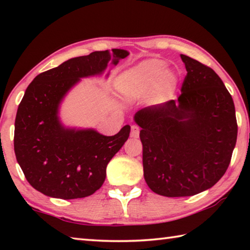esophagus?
Instances as JSON below:
<instances>
[{"mask_svg": "<svg viewBox=\"0 0 250 250\" xmlns=\"http://www.w3.org/2000/svg\"><path fill=\"white\" fill-rule=\"evenodd\" d=\"M139 133H140V130L137 125H132L131 126V137L132 138H138Z\"/></svg>", "mask_w": 250, "mask_h": 250, "instance_id": "34e87169", "label": "esophagus"}]
</instances>
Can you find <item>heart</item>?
I'll return each mask as SVG.
<instances>
[{
    "mask_svg": "<svg viewBox=\"0 0 250 250\" xmlns=\"http://www.w3.org/2000/svg\"><path fill=\"white\" fill-rule=\"evenodd\" d=\"M116 83L128 97H142L154 90L160 98L168 99L175 94L179 75L162 59L152 58L125 70L118 76Z\"/></svg>",
    "mask_w": 250,
    "mask_h": 250,
    "instance_id": "heart-1",
    "label": "heart"
}]
</instances>
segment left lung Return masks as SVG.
<instances>
[{
    "mask_svg": "<svg viewBox=\"0 0 250 250\" xmlns=\"http://www.w3.org/2000/svg\"><path fill=\"white\" fill-rule=\"evenodd\" d=\"M188 75L177 100L135 112L143 175L167 197L192 196L225 174L237 140L234 101L215 71L181 55Z\"/></svg>",
    "mask_w": 250,
    "mask_h": 250,
    "instance_id": "obj_1",
    "label": "left lung"
}]
</instances>
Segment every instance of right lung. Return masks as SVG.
I'll use <instances>...</instances> for the list:
<instances>
[{
	"mask_svg": "<svg viewBox=\"0 0 250 250\" xmlns=\"http://www.w3.org/2000/svg\"><path fill=\"white\" fill-rule=\"evenodd\" d=\"M128 55L113 48L71 58L28 84L15 118L14 151L28 183L44 195L82 198L104 184L105 168L128 140L130 125L108 137L92 128L65 125L59 111L82 78L104 75L109 62L116 66Z\"/></svg>",
	"mask_w": 250,
	"mask_h": 250,
	"instance_id": "right-lung-1",
	"label": "right lung"
}]
</instances>
